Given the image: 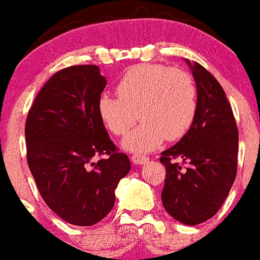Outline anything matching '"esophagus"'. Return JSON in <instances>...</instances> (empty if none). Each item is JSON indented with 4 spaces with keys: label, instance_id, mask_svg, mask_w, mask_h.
Here are the masks:
<instances>
[{
    "label": "esophagus",
    "instance_id": "1",
    "mask_svg": "<svg viewBox=\"0 0 260 260\" xmlns=\"http://www.w3.org/2000/svg\"><path fill=\"white\" fill-rule=\"evenodd\" d=\"M131 159H132V162H134V164H138V165H145L146 162H149V157L143 154H134L132 157H131Z\"/></svg>",
    "mask_w": 260,
    "mask_h": 260
}]
</instances>
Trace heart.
I'll use <instances>...</instances> for the list:
<instances>
[{
	"instance_id": "obj_1",
	"label": "heart",
	"mask_w": 260,
	"mask_h": 260,
	"mask_svg": "<svg viewBox=\"0 0 260 260\" xmlns=\"http://www.w3.org/2000/svg\"><path fill=\"white\" fill-rule=\"evenodd\" d=\"M117 95L102 93L98 114L109 132L115 136L128 134L122 142L125 150L147 153L157 149L167 138L178 140L191 128L199 93L189 73L162 64H138L121 77Z\"/></svg>"
}]
</instances>
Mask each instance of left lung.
I'll use <instances>...</instances> for the list:
<instances>
[{"label":"left lung","mask_w":260,"mask_h":260,"mask_svg":"<svg viewBox=\"0 0 260 260\" xmlns=\"http://www.w3.org/2000/svg\"><path fill=\"white\" fill-rule=\"evenodd\" d=\"M186 61L196 81L199 109L189 132L161 153L167 174L161 200L172 218L194 226L212 218L228 199L237 174L238 129L216 78L197 61Z\"/></svg>","instance_id":"obj_1"}]
</instances>
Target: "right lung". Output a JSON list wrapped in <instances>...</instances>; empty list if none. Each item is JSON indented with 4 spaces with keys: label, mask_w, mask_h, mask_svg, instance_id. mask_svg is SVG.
<instances>
[{
    "label": "right lung",
    "mask_w": 260,
    "mask_h": 260,
    "mask_svg": "<svg viewBox=\"0 0 260 260\" xmlns=\"http://www.w3.org/2000/svg\"><path fill=\"white\" fill-rule=\"evenodd\" d=\"M106 78L95 64L59 70L42 86L26 120L27 164L45 204L76 226H92L113 209L129 172L98 114ZM96 156H103L98 163Z\"/></svg>",
    "instance_id": "1"
}]
</instances>
